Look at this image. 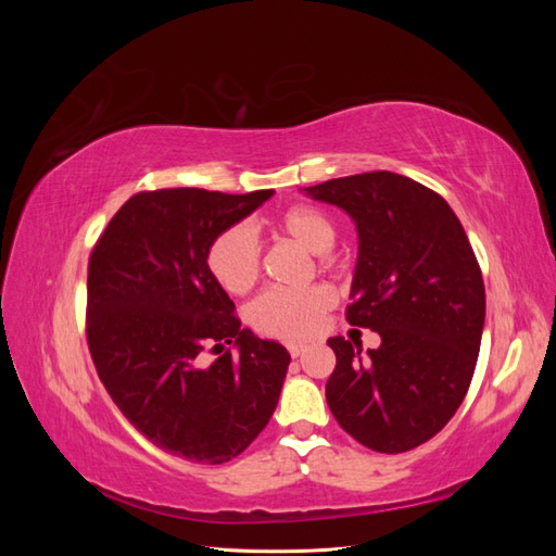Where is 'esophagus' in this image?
I'll return each instance as SVG.
<instances>
[{"instance_id":"34e87169","label":"esophagus","mask_w":556,"mask_h":556,"mask_svg":"<svg viewBox=\"0 0 556 556\" xmlns=\"http://www.w3.org/2000/svg\"><path fill=\"white\" fill-rule=\"evenodd\" d=\"M288 350H290L292 357H301L306 352V345L304 343H292V345H288Z\"/></svg>"}]
</instances>
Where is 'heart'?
<instances>
[{"label": "heart", "mask_w": 556, "mask_h": 556, "mask_svg": "<svg viewBox=\"0 0 556 556\" xmlns=\"http://www.w3.org/2000/svg\"><path fill=\"white\" fill-rule=\"evenodd\" d=\"M274 227L313 255H323L336 241L331 215L317 206L299 204L282 211ZM208 268L229 294H245L262 274V248L245 225H231L217 233L208 248ZM333 296L325 288L266 290L248 306L250 327L280 341H301L311 336Z\"/></svg>", "instance_id": "1"}]
</instances>
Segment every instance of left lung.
Segmentation results:
<instances>
[{"label": "left lung", "mask_w": 556, "mask_h": 556, "mask_svg": "<svg viewBox=\"0 0 556 556\" xmlns=\"http://www.w3.org/2000/svg\"><path fill=\"white\" fill-rule=\"evenodd\" d=\"M355 220L359 255L348 323L380 333L368 350L336 336L327 403L352 439L408 452L457 413L476 371L484 282L447 201L422 182L371 172L306 188Z\"/></svg>", "instance_id": "obj_1"}]
</instances>
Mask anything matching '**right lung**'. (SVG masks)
<instances>
[{"instance_id": "add662e5", "label": "right lung", "mask_w": 556, "mask_h": 556, "mask_svg": "<svg viewBox=\"0 0 556 556\" xmlns=\"http://www.w3.org/2000/svg\"><path fill=\"white\" fill-rule=\"evenodd\" d=\"M271 194L139 192L92 248L86 333L99 380L131 427L176 457L225 464L278 406L290 352L241 329L208 268L217 233ZM225 342L238 355L201 367L200 352Z\"/></svg>"}]
</instances>
